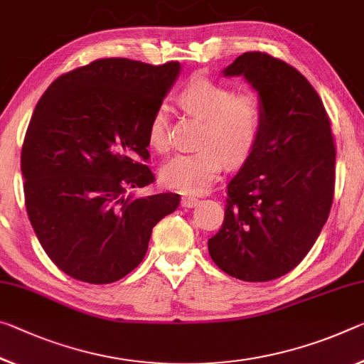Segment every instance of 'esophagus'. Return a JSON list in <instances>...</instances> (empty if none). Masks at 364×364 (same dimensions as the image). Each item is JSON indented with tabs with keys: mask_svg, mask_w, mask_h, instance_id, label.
I'll return each mask as SVG.
<instances>
[{
	"mask_svg": "<svg viewBox=\"0 0 364 364\" xmlns=\"http://www.w3.org/2000/svg\"><path fill=\"white\" fill-rule=\"evenodd\" d=\"M199 204V200L196 198H189V196H184L181 198V207H186V209H191V207H196Z\"/></svg>",
	"mask_w": 364,
	"mask_h": 364,
	"instance_id": "esophagus-1",
	"label": "esophagus"
}]
</instances>
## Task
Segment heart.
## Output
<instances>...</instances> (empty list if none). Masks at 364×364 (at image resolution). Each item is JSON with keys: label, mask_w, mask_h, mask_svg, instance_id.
<instances>
[{"label": "heart", "mask_w": 364, "mask_h": 364, "mask_svg": "<svg viewBox=\"0 0 364 364\" xmlns=\"http://www.w3.org/2000/svg\"><path fill=\"white\" fill-rule=\"evenodd\" d=\"M180 103L205 119L198 152L178 154L161 166L165 186L184 194H204L217 181L225 161L238 165L250 157L262 129V105L252 92H233L228 85L198 76L181 90ZM147 139L155 151H165V109L159 108L149 124Z\"/></svg>", "instance_id": "heart-1"}]
</instances>
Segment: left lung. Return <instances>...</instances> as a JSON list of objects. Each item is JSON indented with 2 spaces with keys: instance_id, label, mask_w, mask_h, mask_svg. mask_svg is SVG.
Here are the masks:
<instances>
[{
  "instance_id": "obj_1",
  "label": "left lung",
  "mask_w": 364,
  "mask_h": 364,
  "mask_svg": "<svg viewBox=\"0 0 364 364\" xmlns=\"http://www.w3.org/2000/svg\"><path fill=\"white\" fill-rule=\"evenodd\" d=\"M222 74L243 76L257 92L262 129L228 183L209 255L235 279L274 280L303 261L327 222L336 184L331 121L308 79L267 53H243Z\"/></svg>"
}]
</instances>
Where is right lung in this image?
I'll list each match as a JSON object with an SVG mask.
<instances>
[{"label":"right lung","mask_w":364,"mask_h":364,"mask_svg":"<svg viewBox=\"0 0 364 364\" xmlns=\"http://www.w3.org/2000/svg\"><path fill=\"white\" fill-rule=\"evenodd\" d=\"M180 71L178 61L97 60L53 80L33 109L21 154L27 215L73 279H123L146 256L152 228L180 205V194L137 196L154 181L144 165L149 124Z\"/></svg>","instance_id":"add662e5"}]
</instances>
